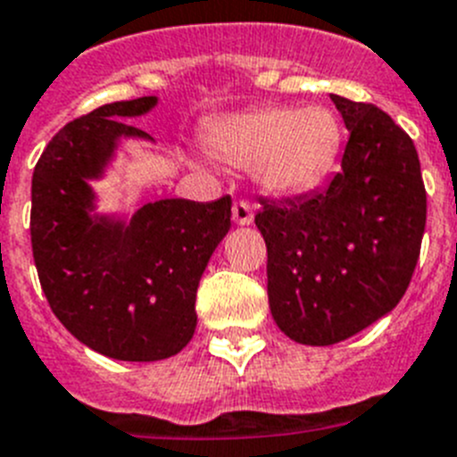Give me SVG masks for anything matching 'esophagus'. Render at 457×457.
I'll use <instances>...</instances> for the list:
<instances>
[{
    "label": "esophagus",
    "mask_w": 457,
    "mask_h": 457,
    "mask_svg": "<svg viewBox=\"0 0 457 457\" xmlns=\"http://www.w3.org/2000/svg\"><path fill=\"white\" fill-rule=\"evenodd\" d=\"M233 221L237 226H249L253 221V208L249 201H236L233 204Z\"/></svg>",
    "instance_id": "esophagus-1"
}]
</instances>
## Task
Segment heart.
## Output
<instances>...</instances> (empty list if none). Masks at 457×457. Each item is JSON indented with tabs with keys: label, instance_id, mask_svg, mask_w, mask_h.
Masks as SVG:
<instances>
[{
	"label": "heart",
	"instance_id": "1",
	"mask_svg": "<svg viewBox=\"0 0 457 457\" xmlns=\"http://www.w3.org/2000/svg\"><path fill=\"white\" fill-rule=\"evenodd\" d=\"M343 128L322 104H265L217 119L205 132L210 155L247 169L272 196H297L327 179L338 160Z\"/></svg>",
	"mask_w": 457,
	"mask_h": 457
}]
</instances>
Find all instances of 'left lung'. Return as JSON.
Wrapping results in <instances>:
<instances>
[{
	"label": "left lung",
	"mask_w": 457,
	"mask_h": 457,
	"mask_svg": "<svg viewBox=\"0 0 457 457\" xmlns=\"http://www.w3.org/2000/svg\"><path fill=\"white\" fill-rule=\"evenodd\" d=\"M350 130L341 171L322 192L256 215L268 245V297L278 329L302 345L345 341L405 295L426 228L414 141L369 103L334 96Z\"/></svg>",
	"instance_id": "8db88e82"
}]
</instances>
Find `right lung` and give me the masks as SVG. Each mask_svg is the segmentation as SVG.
<instances>
[{
    "label": "right lung",
    "mask_w": 457,
    "mask_h": 457,
    "mask_svg": "<svg viewBox=\"0 0 457 457\" xmlns=\"http://www.w3.org/2000/svg\"><path fill=\"white\" fill-rule=\"evenodd\" d=\"M155 104L144 96L71 120L31 179V249L50 309L78 341L120 361H160L187 345L201 274L231 228V196L160 199L130 220L96 212L91 180L120 141H153L125 119Z\"/></svg>",
    "instance_id": "add662e5"
}]
</instances>
